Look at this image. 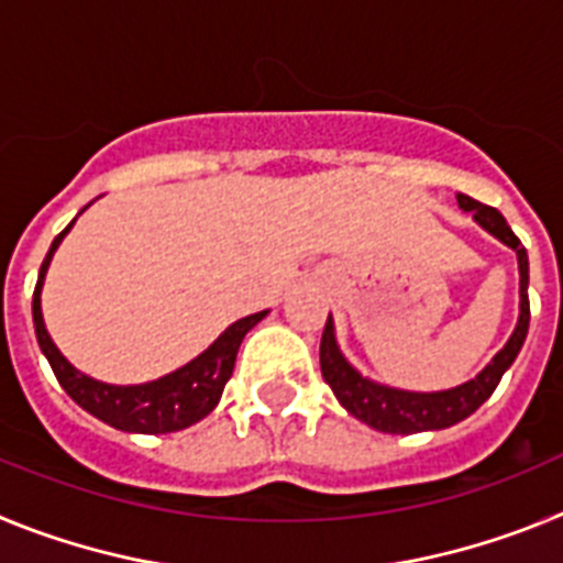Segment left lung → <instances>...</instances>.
Instances as JSON below:
<instances>
[{"label":"left lung","instance_id":"8db88e82","mask_svg":"<svg viewBox=\"0 0 563 563\" xmlns=\"http://www.w3.org/2000/svg\"><path fill=\"white\" fill-rule=\"evenodd\" d=\"M456 202L460 208L474 213V220L479 222L485 231L494 233L496 239H501L507 247H514L516 256H519V276H521V312L519 324H516L514 335L505 343V350L487 363L485 369L474 377V380L462 383L456 389L449 391H434V395H417V391H400L389 389V386H380V383H372L366 377L357 375L350 363L343 361L341 350L335 343V332H332V318H327L324 335H321V375L330 383V389L335 391L338 402L343 409L350 411L352 417H357L361 422L372 426L375 431L383 434H417V431H437L449 429L454 422L465 420V417L474 415L487 397L494 395V389L499 386L501 375L507 372V366L516 361L521 343L527 338V327H530V301H527V251L519 242L510 225L505 222L496 208L482 206V202L471 200L467 194H456Z\"/></svg>","mask_w":563,"mask_h":563}]
</instances>
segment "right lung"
<instances>
[{
  "mask_svg": "<svg viewBox=\"0 0 563 563\" xmlns=\"http://www.w3.org/2000/svg\"><path fill=\"white\" fill-rule=\"evenodd\" d=\"M73 222L53 239V245H49L47 256L42 262V271H38L36 292H33V324H36L38 346H42L44 357L56 372L62 389L92 417L103 420L112 429L134 431V434H168V431L188 429L206 415H211L213 406L220 402L228 377L233 375L239 343L247 335V330H253L267 316V310L239 318L236 324L228 327L200 357H194L183 369L172 372L161 380L143 383V386H109V383L92 380V377L81 375L64 361L62 352L56 350V343L49 341L42 318L44 273H47L49 258L62 245V239L67 236Z\"/></svg>",
  "mask_w": 563,
  "mask_h": 563,
  "instance_id": "1",
  "label": "right lung"
}]
</instances>
